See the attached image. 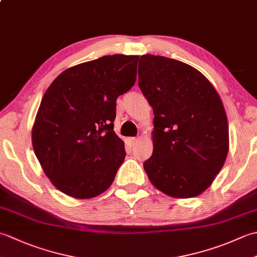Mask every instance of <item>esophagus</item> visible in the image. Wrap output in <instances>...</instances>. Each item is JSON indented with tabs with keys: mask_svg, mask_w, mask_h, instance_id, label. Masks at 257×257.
I'll use <instances>...</instances> for the list:
<instances>
[{
	"mask_svg": "<svg viewBox=\"0 0 257 257\" xmlns=\"http://www.w3.org/2000/svg\"><path fill=\"white\" fill-rule=\"evenodd\" d=\"M137 141H138L137 138H129L128 139V143L130 145V147H135V145L137 144Z\"/></svg>",
	"mask_w": 257,
	"mask_h": 257,
	"instance_id": "34e87169",
	"label": "esophagus"
}]
</instances>
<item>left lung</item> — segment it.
<instances>
[{"label":"left lung","mask_w":257,"mask_h":257,"mask_svg":"<svg viewBox=\"0 0 257 257\" xmlns=\"http://www.w3.org/2000/svg\"><path fill=\"white\" fill-rule=\"evenodd\" d=\"M139 87L154 109L150 182L177 199L200 195L228 152V123L214 87L198 69L165 56L140 57Z\"/></svg>","instance_id":"1"}]
</instances>
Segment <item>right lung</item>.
<instances>
[{
    "instance_id": "obj_1",
    "label": "right lung",
    "mask_w": 257,
    "mask_h": 257,
    "mask_svg": "<svg viewBox=\"0 0 257 257\" xmlns=\"http://www.w3.org/2000/svg\"><path fill=\"white\" fill-rule=\"evenodd\" d=\"M139 56H102L64 70L45 91L32 128L43 171L61 192L91 199L110 187L124 160L113 132L116 100L135 85Z\"/></svg>"
}]
</instances>
